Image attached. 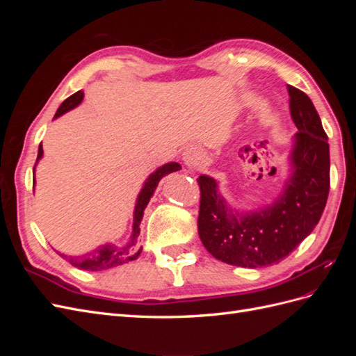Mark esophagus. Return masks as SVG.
Masks as SVG:
<instances>
[{
    "label": "esophagus",
    "mask_w": 356,
    "mask_h": 356,
    "mask_svg": "<svg viewBox=\"0 0 356 356\" xmlns=\"http://www.w3.org/2000/svg\"><path fill=\"white\" fill-rule=\"evenodd\" d=\"M199 159H200V154H199V149L196 147H188L184 152V154H182V160H184L187 168L196 166L199 163Z\"/></svg>",
    "instance_id": "34e87169"
}]
</instances>
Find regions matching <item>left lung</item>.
Masks as SVG:
<instances>
[{
  "label": "left lung",
  "mask_w": 356,
  "mask_h": 356,
  "mask_svg": "<svg viewBox=\"0 0 356 356\" xmlns=\"http://www.w3.org/2000/svg\"><path fill=\"white\" fill-rule=\"evenodd\" d=\"M289 111L297 126L289 153L291 175L277 199L255 211H236L218 193V182L197 178L199 238L217 260L239 267L277 264L314 232L330 191V145L309 96L288 86Z\"/></svg>",
  "instance_id": "obj_1"
}]
</instances>
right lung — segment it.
<instances>
[{
    "instance_id": "obj_1",
    "label": "right lung",
    "mask_w": 356,
    "mask_h": 356,
    "mask_svg": "<svg viewBox=\"0 0 356 356\" xmlns=\"http://www.w3.org/2000/svg\"><path fill=\"white\" fill-rule=\"evenodd\" d=\"M81 101H83V92L81 90L75 92L74 95L70 96L68 99L62 102V105L59 106L56 114H55V118L75 108V106H77ZM41 157H42V145L40 144L35 166ZM35 166H34V170H35ZM179 169H181V166L178 163H175V161H170V163H166L163 166H160L159 169H156L153 174L147 178L145 184L136 199L135 211H134V229H132L131 239H129V242L124 246H115L113 243H106V245L96 248L95 251L80 255V257H67L65 254H60V257L67 258V260L74 267H79V268H81V270H90V272L106 270V268L117 267V266H122L124 263L136 260L139 254H141V251H143V248L136 250L135 243H136V239L139 236V224H141V220L144 217V209L147 208L149 199H152L153 193L159 184V181L163 177L172 174V172H177ZM34 186H35V181H34Z\"/></svg>"
}]
</instances>
